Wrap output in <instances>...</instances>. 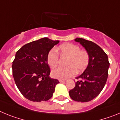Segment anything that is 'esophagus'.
Listing matches in <instances>:
<instances>
[{
    "label": "esophagus",
    "instance_id": "34e87169",
    "mask_svg": "<svg viewBox=\"0 0 120 120\" xmlns=\"http://www.w3.org/2000/svg\"><path fill=\"white\" fill-rule=\"evenodd\" d=\"M59 82L60 83H63V82H65V80H64V79H59Z\"/></svg>",
    "mask_w": 120,
    "mask_h": 120
}]
</instances>
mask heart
Masks as SVG:
<instances>
[{
	"label": "heart",
	"instance_id": "1",
	"mask_svg": "<svg viewBox=\"0 0 120 120\" xmlns=\"http://www.w3.org/2000/svg\"><path fill=\"white\" fill-rule=\"evenodd\" d=\"M62 56H68L67 67H58L53 70L52 75L54 78L66 79L74 76L77 72H81L87 67L90 62V55L87 51L80 50V47L72 43H64L59 46ZM49 65L52 68L57 66L59 62V55L57 50L53 48L49 52L47 56Z\"/></svg>",
	"mask_w": 120,
	"mask_h": 120
}]
</instances>
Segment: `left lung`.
<instances>
[{
	"mask_svg": "<svg viewBox=\"0 0 120 120\" xmlns=\"http://www.w3.org/2000/svg\"><path fill=\"white\" fill-rule=\"evenodd\" d=\"M90 55V62L82 75L77 77L76 86L69 91L71 99L76 101L87 102L96 98L106 83L109 62L107 54L93 41L77 38Z\"/></svg>",
	"mask_w": 120,
	"mask_h": 120,
	"instance_id": "obj_1",
	"label": "left lung"
}]
</instances>
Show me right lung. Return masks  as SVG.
Wrapping results in <instances>:
<instances>
[{"label":"right lung","mask_w":120,"mask_h":120,"mask_svg":"<svg viewBox=\"0 0 120 120\" xmlns=\"http://www.w3.org/2000/svg\"><path fill=\"white\" fill-rule=\"evenodd\" d=\"M59 41L47 37L24 45L17 52L12 62V75L18 89L32 101H47L52 97L58 80L49 77L47 61L49 52Z\"/></svg>","instance_id":"obj_1"}]
</instances>
